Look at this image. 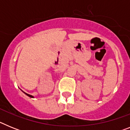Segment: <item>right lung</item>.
Returning <instances> with one entry per match:
<instances>
[{
    "label": "right lung",
    "mask_w": 130,
    "mask_h": 130,
    "mask_svg": "<svg viewBox=\"0 0 130 130\" xmlns=\"http://www.w3.org/2000/svg\"><path fill=\"white\" fill-rule=\"evenodd\" d=\"M25 94H26V95H27V96H29V97H30V98H34V97H33L32 96V95L28 94H26V93H25Z\"/></svg>",
    "instance_id": "add662e5"
}]
</instances>
